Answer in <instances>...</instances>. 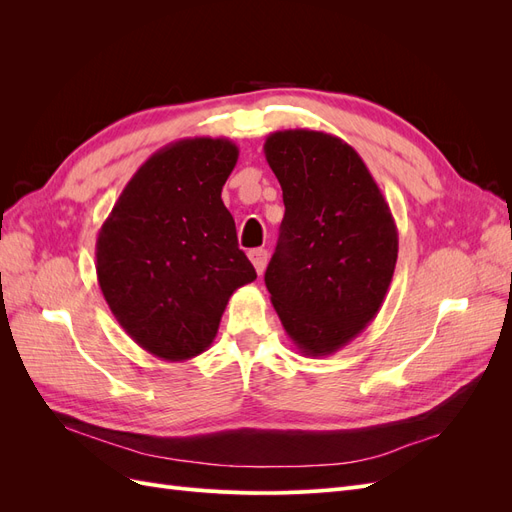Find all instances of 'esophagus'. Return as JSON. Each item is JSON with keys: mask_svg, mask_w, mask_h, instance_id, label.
<instances>
[{"mask_svg": "<svg viewBox=\"0 0 512 512\" xmlns=\"http://www.w3.org/2000/svg\"><path fill=\"white\" fill-rule=\"evenodd\" d=\"M250 260H252L256 273L262 275V271H265V267H267V250H262V247H258V250H252Z\"/></svg>", "mask_w": 512, "mask_h": 512, "instance_id": "obj_1", "label": "esophagus"}]
</instances>
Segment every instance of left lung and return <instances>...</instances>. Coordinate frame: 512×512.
Segmentation results:
<instances>
[{
    "instance_id": "8db88e82",
    "label": "left lung",
    "mask_w": 512,
    "mask_h": 512,
    "mask_svg": "<svg viewBox=\"0 0 512 512\" xmlns=\"http://www.w3.org/2000/svg\"><path fill=\"white\" fill-rule=\"evenodd\" d=\"M265 158L286 207L265 284L297 350L327 356L384 303L399 247L393 213L359 153L333 134L273 132Z\"/></svg>"
}]
</instances>
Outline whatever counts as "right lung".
<instances>
[{"mask_svg": "<svg viewBox=\"0 0 512 512\" xmlns=\"http://www.w3.org/2000/svg\"><path fill=\"white\" fill-rule=\"evenodd\" d=\"M239 160L228 138L170 143L136 170L96 241L113 316L162 361H188L218 333L228 299L256 280L222 188Z\"/></svg>", "mask_w": 512, "mask_h": 512, "instance_id": "obj_1", "label": "right lung"}]
</instances>
